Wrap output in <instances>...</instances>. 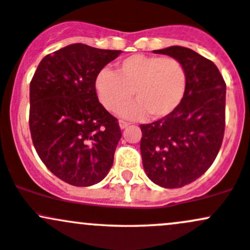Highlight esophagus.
<instances>
[{"mask_svg":"<svg viewBox=\"0 0 250 250\" xmlns=\"http://www.w3.org/2000/svg\"><path fill=\"white\" fill-rule=\"evenodd\" d=\"M128 125H130V124H128V123L124 122V120H119V126H120V128H126Z\"/></svg>","mask_w":250,"mask_h":250,"instance_id":"esophagus-1","label":"esophagus"}]
</instances>
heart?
<instances>
[{
	"instance_id": "b5f03b06",
	"label": "heart",
	"mask_w": 250,
	"mask_h": 250,
	"mask_svg": "<svg viewBox=\"0 0 250 250\" xmlns=\"http://www.w3.org/2000/svg\"><path fill=\"white\" fill-rule=\"evenodd\" d=\"M95 92L107 111L117 113L124 109L127 118L154 119L173 113L186 93L187 74L185 66L173 57L133 55L117 64L115 72L103 69L95 77Z\"/></svg>"
}]
</instances>
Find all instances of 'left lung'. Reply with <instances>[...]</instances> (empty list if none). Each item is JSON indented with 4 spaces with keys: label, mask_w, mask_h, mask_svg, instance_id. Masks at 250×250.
Here are the masks:
<instances>
[{
    "label": "left lung",
    "mask_w": 250,
    "mask_h": 250,
    "mask_svg": "<svg viewBox=\"0 0 250 250\" xmlns=\"http://www.w3.org/2000/svg\"><path fill=\"white\" fill-rule=\"evenodd\" d=\"M185 66L187 87L178 108L142 124L141 154L147 178L165 188H179L200 178L218 155L225 128V85L218 68L182 46L155 50Z\"/></svg>",
    "instance_id": "left-lung-1"
}]
</instances>
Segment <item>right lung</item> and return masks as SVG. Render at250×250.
<instances>
[{
  "label": "right lung",
  "mask_w": 250,
  "mask_h": 250,
  "mask_svg": "<svg viewBox=\"0 0 250 250\" xmlns=\"http://www.w3.org/2000/svg\"><path fill=\"white\" fill-rule=\"evenodd\" d=\"M122 52L68 45L42 58L29 84V130L37 154L72 186L98 184L113 165L122 131L99 103L94 83Z\"/></svg>",
  "instance_id": "add662e5"
}]
</instances>
